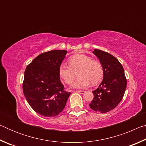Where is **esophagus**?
<instances>
[{
	"label": "esophagus",
	"mask_w": 146,
	"mask_h": 146,
	"mask_svg": "<svg viewBox=\"0 0 146 146\" xmlns=\"http://www.w3.org/2000/svg\"><path fill=\"white\" fill-rule=\"evenodd\" d=\"M76 92H77L80 94H84L86 93V91H82V90H78V91H76Z\"/></svg>",
	"instance_id": "esophagus-1"
}]
</instances>
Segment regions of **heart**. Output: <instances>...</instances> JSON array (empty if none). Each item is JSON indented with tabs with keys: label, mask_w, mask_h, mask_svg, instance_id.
<instances>
[{
	"label": "heart",
	"mask_w": 146,
	"mask_h": 146,
	"mask_svg": "<svg viewBox=\"0 0 146 146\" xmlns=\"http://www.w3.org/2000/svg\"><path fill=\"white\" fill-rule=\"evenodd\" d=\"M69 66L61 64L59 67V76L64 82L70 84L75 78L76 73L79 78L74 82L71 88L82 89L93 84H97L103 76V68L100 62L93 60L90 56L84 54H76L68 60Z\"/></svg>",
	"instance_id": "obj_1"
}]
</instances>
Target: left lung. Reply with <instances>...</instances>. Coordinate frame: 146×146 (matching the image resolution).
I'll return each instance as SVG.
<instances>
[{"mask_svg": "<svg viewBox=\"0 0 146 146\" xmlns=\"http://www.w3.org/2000/svg\"><path fill=\"white\" fill-rule=\"evenodd\" d=\"M99 59L103 68V80L93 91L94 98L90 107L97 112L105 113L118 105L124 95L127 80L122 64L114 56L100 49L93 52Z\"/></svg>", "mask_w": 146, "mask_h": 146, "instance_id": "1", "label": "left lung"}]
</instances>
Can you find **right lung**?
<instances>
[{"label": "right lung", "instance_id": "right-lung-1", "mask_svg": "<svg viewBox=\"0 0 146 146\" xmlns=\"http://www.w3.org/2000/svg\"><path fill=\"white\" fill-rule=\"evenodd\" d=\"M67 53L66 50H52L42 53L24 72V95L35 111L44 117L58 115L71 94L64 90L58 72Z\"/></svg>", "mask_w": 146, "mask_h": 146}]
</instances>
